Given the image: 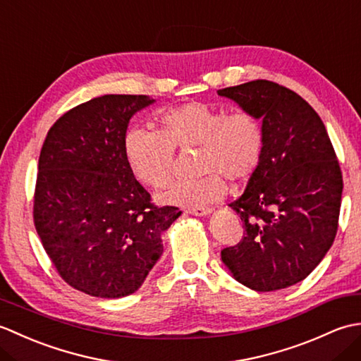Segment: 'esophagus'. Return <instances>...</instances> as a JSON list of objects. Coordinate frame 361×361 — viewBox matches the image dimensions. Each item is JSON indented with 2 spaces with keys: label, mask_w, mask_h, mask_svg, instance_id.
I'll return each instance as SVG.
<instances>
[{
  "label": "esophagus",
  "mask_w": 361,
  "mask_h": 361,
  "mask_svg": "<svg viewBox=\"0 0 361 361\" xmlns=\"http://www.w3.org/2000/svg\"><path fill=\"white\" fill-rule=\"evenodd\" d=\"M188 212L192 214V216H197V217H204V216H209L212 209L211 208H192V209H188Z\"/></svg>",
  "instance_id": "obj_1"
}]
</instances>
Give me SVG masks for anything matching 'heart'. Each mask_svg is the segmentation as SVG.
Returning a JSON list of instances; mask_svg holds the SVG:
<instances>
[{
    "instance_id": "obj_1",
    "label": "heart",
    "mask_w": 361,
    "mask_h": 361,
    "mask_svg": "<svg viewBox=\"0 0 361 361\" xmlns=\"http://www.w3.org/2000/svg\"><path fill=\"white\" fill-rule=\"evenodd\" d=\"M161 132L130 128L124 152L133 173L145 185L161 188L173 172L175 147L200 145V178L178 180L158 194L164 204L200 208L224 198L226 180L242 183L255 173L262 159L265 135L262 122L248 111L225 110L190 102L159 116Z\"/></svg>"
}]
</instances>
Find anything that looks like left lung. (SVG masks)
<instances>
[{"mask_svg":"<svg viewBox=\"0 0 361 361\" xmlns=\"http://www.w3.org/2000/svg\"><path fill=\"white\" fill-rule=\"evenodd\" d=\"M262 121V159L231 208L243 221L242 240L221 250L233 278L256 291L301 282L335 240L343 176L318 113L270 80L219 90Z\"/></svg>","mask_w":361,"mask_h":361,"instance_id":"obj_1","label":"left lung"}]
</instances>
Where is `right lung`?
Wrapping results in <instances>:
<instances>
[{"instance_id": "1", "label": "right lung", "mask_w": 361, "mask_h": 361, "mask_svg": "<svg viewBox=\"0 0 361 361\" xmlns=\"http://www.w3.org/2000/svg\"><path fill=\"white\" fill-rule=\"evenodd\" d=\"M150 96L105 94L54 124L38 158L34 221L44 251L71 287L124 298L163 255V234L181 211L157 208L136 181L124 137Z\"/></svg>"}]
</instances>
